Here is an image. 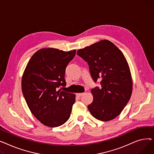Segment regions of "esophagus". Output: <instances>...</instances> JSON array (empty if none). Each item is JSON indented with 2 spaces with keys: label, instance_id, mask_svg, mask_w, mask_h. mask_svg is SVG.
I'll list each match as a JSON object with an SVG mask.
<instances>
[{
  "label": "esophagus",
  "instance_id": "esophagus-1",
  "mask_svg": "<svg viewBox=\"0 0 154 154\" xmlns=\"http://www.w3.org/2000/svg\"><path fill=\"white\" fill-rule=\"evenodd\" d=\"M84 94V93H77L76 95L78 97H80L82 95Z\"/></svg>",
  "mask_w": 154,
  "mask_h": 154
}]
</instances>
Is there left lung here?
<instances>
[{"label": "left lung", "instance_id": "left-lung-1", "mask_svg": "<svg viewBox=\"0 0 154 154\" xmlns=\"http://www.w3.org/2000/svg\"><path fill=\"white\" fill-rule=\"evenodd\" d=\"M77 55L87 62L91 76L100 87L91 90L93 102L88 109L94 117L109 121L124 109L132 92V79L128 62L119 48L104 39L79 49Z\"/></svg>", "mask_w": 154, "mask_h": 154}]
</instances>
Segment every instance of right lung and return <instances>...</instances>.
<instances>
[{"mask_svg": "<svg viewBox=\"0 0 154 154\" xmlns=\"http://www.w3.org/2000/svg\"><path fill=\"white\" fill-rule=\"evenodd\" d=\"M76 50L42 48L32 56L22 77V90L32 114L45 126L56 127L70 117L75 95L62 91L66 68ZM60 88L59 89V88Z\"/></svg>", "mask_w": 154, "mask_h": 154, "instance_id": "1", "label": "right lung"}]
</instances>
